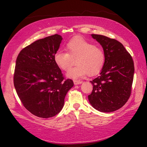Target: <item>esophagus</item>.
<instances>
[{"mask_svg":"<svg viewBox=\"0 0 147 147\" xmlns=\"http://www.w3.org/2000/svg\"><path fill=\"white\" fill-rule=\"evenodd\" d=\"M73 82H74V85H78V84H80L82 83V81L77 80H74Z\"/></svg>","mask_w":147,"mask_h":147,"instance_id":"obj_1","label":"esophagus"}]
</instances>
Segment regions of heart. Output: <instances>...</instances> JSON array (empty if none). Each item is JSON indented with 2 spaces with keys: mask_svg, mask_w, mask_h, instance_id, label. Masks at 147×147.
<instances>
[{
  "mask_svg": "<svg viewBox=\"0 0 147 147\" xmlns=\"http://www.w3.org/2000/svg\"><path fill=\"white\" fill-rule=\"evenodd\" d=\"M65 48L68 53L61 51H57L54 59L59 68L68 71L73 66V58H76L77 65L67 74L69 78H78L88 74L94 76L100 73L103 68L105 63V54L103 50L82 37H74L66 44Z\"/></svg>",
  "mask_w": 147,
  "mask_h": 147,
  "instance_id": "obj_1",
  "label": "heart"
}]
</instances>
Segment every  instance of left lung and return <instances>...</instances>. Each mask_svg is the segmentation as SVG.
<instances>
[{
	"mask_svg": "<svg viewBox=\"0 0 147 147\" xmlns=\"http://www.w3.org/2000/svg\"><path fill=\"white\" fill-rule=\"evenodd\" d=\"M102 47L105 63L100 76L90 82L88 95L91 106L101 112H112L123 107L130 98L134 73L133 59L123 44L102 35L91 34Z\"/></svg>",
	"mask_w": 147,
	"mask_h": 147,
	"instance_id": "1",
	"label": "left lung"
}]
</instances>
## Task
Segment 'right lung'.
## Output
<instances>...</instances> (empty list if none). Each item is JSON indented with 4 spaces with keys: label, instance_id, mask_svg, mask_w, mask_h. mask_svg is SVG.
Here are the masks:
<instances>
[{
    "label": "right lung",
    "instance_id": "right-lung-1",
    "mask_svg": "<svg viewBox=\"0 0 147 147\" xmlns=\"http://www.w3.org/2000/svg\"><path fill=\"white\" fill-rule=\"evenodd\" d=\"M61 40L58 34L39 39L22 49L16 59L15 88L24 108L38 117L60 112L67 93L74 86L54 62Z\"/></svg>",
    "mask_w": 147,
    "mask_h": 147
}]
</instances>
